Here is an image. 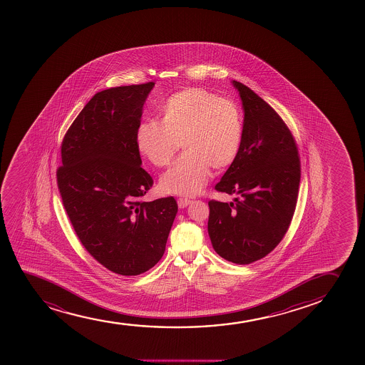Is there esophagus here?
Wrapping results in <instances>:
<instances>
[{"mask_svg": "<svg viewBox=\"0 0 365 365\" xmlns=\"http://www.w3.org/2000/svg\"><path fill=\"white\" fill-rule=\"evenodd\" d=\"M189 204H190V200L187 199V197H180V199H178V206H180V209H185Z\"/></svg>", "mask_w": 365, "mask_h": 365, "instance_id": "esophagus-1", "label": "esophagus"}]
</instances>
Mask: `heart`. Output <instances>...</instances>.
<instances>
[{
	"instance_id": "heart-1",
	"label": "heart",
	"mask_w": 365,
	"mask_h": 365,
	"mask_svg": "<svg viewBox=\"0 0 365 365\" xmlns=\"http://www.w3.org/2000/svg\"><path fill=\"white\" fill-rule=\"evenodd\" d=\"M244 118L237 103L204 88H187L161 108V121L145 120L135 130L138 152L156 168L168 166L180 144L185 152L163 175L165 192L195 195L205 187L211 166L233 164L242 148Z\"/></svg>"
}]
</instances>
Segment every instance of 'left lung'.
Returning <instances> with one entry per match:
<instances>
[{"instance_id": "1", "label": "left lung", "mask_w": 365, "mask_h": 365, "mask_svg": "<svg viewBox=\"0 0 365 365\" xmlns=\"http://www.w3.org/2000/svg\"><path fill=\"white\" fill-rule=\"evenodd\" d=\"M244 110L237 159L215 189L234 202L209 201L213 249L237 264L264 257L282 242L295 212L301 165L295 140L277 111L254 91L233 81Z\"/></svg>"}]
</instances>
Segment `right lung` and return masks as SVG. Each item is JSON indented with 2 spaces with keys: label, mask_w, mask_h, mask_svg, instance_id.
Listing matches in <instances>:
<instances>
[{
  "label": "right lung",
  "mask_w": 365,
  "mask_h": 365,
  "mask_svg": "<svg viewBox=\"0 0 365 365\" xmlns=\"http://www.w3.org/2000/svg\"><path fill=\"white\" fill-rule=\"evenodd\" d=\"M154 85L96 93L64 135L57 170L63 205L82 245L127 277L159 262L178 210L173 197L140 201L153 178L140 166L135 130Z\"/></svg>",
  "instance_id": "right-lung-1"
}]
</instances>
